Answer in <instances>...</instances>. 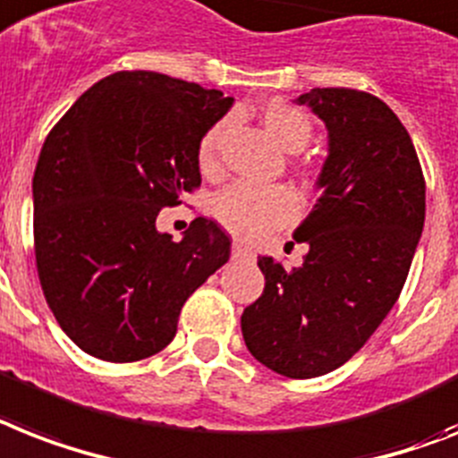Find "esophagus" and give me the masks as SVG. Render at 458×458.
I'll use <instances>...</instances> for the list:
<instances>
[{
	"label": "esophagus",
	"mask_w": 458,
	"mask_h": 458,
	"mask_svg": "<svg viewBox=\"0 0 458 458\" xmlns=\"http://www.w3.org/2000/svg\"><path fill=\"white\" fill-rule=\"evenodd\" d=\"M233 259H237V261H249V259H254V251L249 247H244L242 242H235V244H233Z\"/></svg>",
	"instance_id": "1"
}]
</instances>
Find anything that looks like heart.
Listing matches in <instances>:
<instances>
[{
	"label": "heart",
	"mask_w": 458,
	"mask_h": 458,
	"mask_svg": "<svg viewBox=\"0 0 458 458\" xmlns=\"http://www.w3.org/2000/svg\"><path fill=\"white\" fill-rule=\"evenodd\" d=\"M261 122L266 131L289 152L301 150L313 136V124L299 107L284 100H270L261 107ZM223 124H214L204 133L197 162L204 174L218 169ZM296 214V197L284 185L235 183L218 192L214 199V216L223 228L237 237H259L289 223Z\"/></svg>",
	"instance_id": "1"
}]
</instances>
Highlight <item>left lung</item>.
Returning a JSON list of instances; mask_svg holds the SVG:
<instances>
[{
	"label": "left lung",
	"mask_w": 458,
	"mask_h": 458,
	"mask_svg": "<svg viewBox=\"0 0 458 458\" xmlns=\"http://www.w3.org/2000/svg\"><path fill=\"white\" fill-rule=\"evenodd\" d=\"M327 129L318 204L293 230L299 267L259 259L266 289L242 313L249 352L289 378L329 374L377 332L410 273L426 183L410 133L377 96L310 89L296 98Z\"/></svg>",
	"instance_id": "1"
}]
</instances>
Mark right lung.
Segmentation results:
<instances>
[{"label":"right lung","mask_w":458,"mask_h":458,"mask_svg":"<svg viewBox=\"0 0 458 458\" xmlns=\"http://www.w3.org/2000/svg\"><path fill=\"white\" fill-rule=\"evenodd\" d=\"M233 100L169 74L114 72L44 140L37 273L61 329L89 355L136 362L162 351L188 296L230 259L216 221L195 218L174 242L157 214L202 183L197 150Z\"/></svg>","instance_id":"add662e5"}]
</instances>
